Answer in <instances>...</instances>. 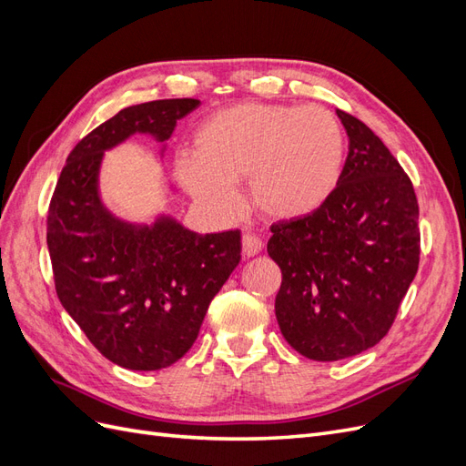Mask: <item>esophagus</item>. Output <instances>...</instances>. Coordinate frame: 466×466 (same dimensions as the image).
I'll return each instance as SVG.
<instances>
[{
  "mask_svg": "<svg viewBox=\"0 0 466 466\" xmlns=\"http://www.w3.org/2000/svg\"><path fill=\"white\" fill-rule=\"evenodd\" d=\"M262 250V238L255 233H245L243 235V255L245 257H257Z\"/></svg>",
  "mask_w": 466,
  "mask_h": 466,
  "instance_id": "esophagus-1",
  "label": "esophagus"
}]
</instances>
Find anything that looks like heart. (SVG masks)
Here are the masks:
<instances>
[{
    "label": "heart",
    "mask_w": 466,
    "mask_h": 466,
    "mask_svg": "<svg viewBox=\"0 0 466 466\" xmlns=\"http://www.w3.org/2000/svg\"><path fill=\"white\" fill-rule=\"evenodd\" d=\"M342 161L344 134L329 108L241 103L198 126L175 175L214 214H233V185L247 180L248 202L262 216L295 219L329 200Z\"/></svg>",
    "instance_id": "heart-1"
}]
</instances>
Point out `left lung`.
<instances>
[{"instance_id":"obj_1","label":"left lung","mask_w":466,"mask_h":466,"mask_svg":"<svg viewBox=\"0 0 466 466\" xmlns=\"http://www.w3.org/2000/svg\"><path fill=\"white\" fill-rule=\"evenodd\" d=\"M350 137L334 192L313 214L270 225L279 266L276 319L315 361L351 358L383 340L420 264L412 180L360 118L336 110Z\"/></svg>"}]
</instances>
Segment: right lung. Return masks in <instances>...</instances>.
<instances>
[{
    "instance_id": "obj_1",
    "label": "right lung",
    "mask_w": 466,
    "mask_h": 466,
    "mask_svg": "<svg viewBox=\"0 0 466 466\" xmlns=\"http://www.w3.org/2000/svg\"><path fill=\"white\" fill-rule=\"evenodd\" d=\"M198 105L163 98L122 108L67 155L50 200L46 243L58 299L89 342L126 370H163L185 356L241 260L238 229L198 235L168 218L136 228L98 198L105 149L136 132L165 142Z\"/></svg>"
}]
</instances>
